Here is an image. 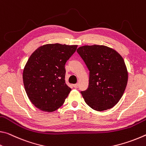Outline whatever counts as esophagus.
<instances>
[{"mask_svg": "<svg viewBox=\"0 0 146 146\" xmlns=\"http://www.w3.org/2000/svg\"><path fill=\"white\" fill-rule=\"evenodd\" d=\"M73 86H74V87L76 88V89H77V88H78V87H79V84L78 83H76V84H74Z\"/></svg>", "mask_w": 146, "mask_h": 146, "instance_id": "34e87169", "label": "esophagus"}]
</instances>
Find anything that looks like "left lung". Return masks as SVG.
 <instances>
[{"label":"left lung","mask_w":146,"mask_h":146,"mask_svg":"<svg viewBox=\"0 0 146 146\" xmlns=\"http://www.w3.org/2000/svg\"><path fill=\"white\" fill-rule=\"evenodd\" d=\"M77 52L89 70V87L81 92L85 103L98 111L111 109L120 101L127 83L122 57L103 45H85Z\"/></svg>","instance_id":"8db88e82"}]
</instances>
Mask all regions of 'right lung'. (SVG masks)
<instances>
[{
  "mask_svg": "<svg viewBox=\"0 0 146 146\" xmlns=\"http://www.w3.org/2000/svg\"><path fill=\"white\" fill-rule=\"evenodd\" d=\"M78 45L48 44L33 52L23 70V83L31 102L53 112L64 104L71 89L65 83L64 65Z\"/></svg>",
  "mask_w": 146,
  "mask_h": 146,
  "instance_id": "obj_1",
  "label": "right lung"
}]
</instances>
